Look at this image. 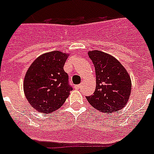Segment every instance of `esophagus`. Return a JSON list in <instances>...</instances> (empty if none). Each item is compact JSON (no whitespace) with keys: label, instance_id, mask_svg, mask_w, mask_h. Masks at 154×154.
Masks as SVG:
<instances>
[{"label":"esophagus","instance_id":"34e87169","mask_svg":"<svg viewBox=\"0 0 154 154\" xmlns=\"http://www.w3.org/2000/svg\"><path fill=\"white\" fill-rule=\"evenodd\" d=\"M81 86H82V84H81V85H75L74 86V88L76 89H79L81 87Z\"/></svg>","mask_w":154,"mask_h":154}]
</instances>
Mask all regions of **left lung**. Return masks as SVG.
Listing matches in <instances>:
<instances>
[{
    "label": "left lung",
    "mask_w": 154,
    "mask_h": 154,
    "mask_svg": "<svg viewBox=\"0 0 154 154\" xmlns=\"http://www.w3.org/2000/svg\"><path fill=\"white\" fill-rule=\"evenodd\" d=\"M95 66L96 88L94 95L86 97L88 103L102 113L121 110L128 102L131 81L128 71L116 58L98 50L89 51Z\"/></svg>",
    "instance_id": "obj_1"
}]
</instances>
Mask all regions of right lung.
Masks as SVG:
<instances>
[{"label":"right lung","instance_id":"obj_1","mask_svg":"<svg viewBox=\"0 0 154 154\" xmlns=\"http://www.w3.org/2000/svg\"><path fill=\"white\" fill-rule=\"evenodd\" d=\"M69 54L53 51L42 54L26 73L23 91L29 105L40 113H50L64 104L72 91L63 66Z\"/></svg>","mask_w":154,"mask_h":154}]
</instances>
